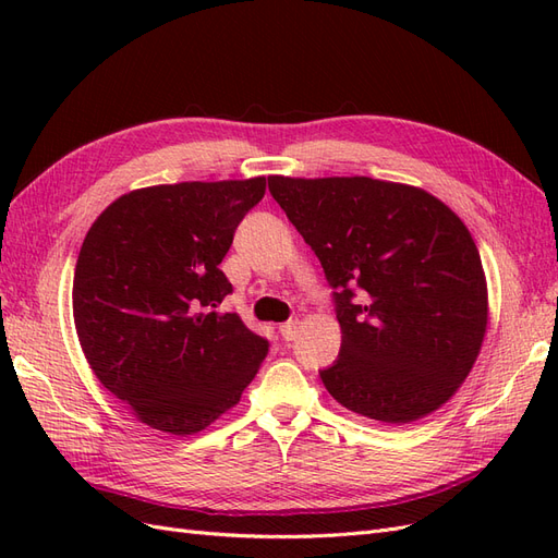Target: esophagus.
Instances as JSON below:
<instances>
[{
    "label": "esophagus",
    "instance_id": "obj_1",
    "mask_svg": "<svg viewBox=\"0 0 558 558\" xmlns=\"http://www.w3.org/2000/svg\"><path fill=\"white\" fill-rule=\"evenodd\" d=\"M298 328H300L298 318H293V320H286V324H281V326H279V332H281V337H283L286 342H291V340H295Z\"/></svg>",
    "mask_w": 558,
    "mask_h": 558
}]
</instances>
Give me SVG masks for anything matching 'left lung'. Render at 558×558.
<instances>
[{
  "label": "left lung",
  "mask_w": 558,
  "mask_h": 558,
  "mask_svg": "<svg viewBox=\"0 0 558 558\" xmlns=\"http://www.w3.org/2000/svg\"><path fill=\"white\" fill-rule=\"evenodd\" d=\"M332 286L342 347L318 369L342 408L412 424L477 361L488 302L480 251L445 202L369 177H269Z\"/></svg>",
  "instance_id": "1"
}]
</instances>
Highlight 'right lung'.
<instances>
[{
  "mask_svg": "<svg viewBox=\"0 0 558 558\" xmlns=\"http://www.w3.org/2000/svg\"><path fill=\"white\" fill-rule=\"evenodd\" d=\"M265 177L183 181L121 195L97 216L74 272V324L109 393L142 424L191 435L240 402L269 342L216 307L218 267Z\"/></svg>",
  "mask_w": 558,
  "mask_h": 558,
  "instance_id": "right-lung-1",
  "label": "right lung"
}]
</instances>
